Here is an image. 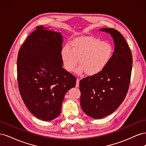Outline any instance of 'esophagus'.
Wrapping results in <instances>:
<instances>
[{
    "label": "esophagus",
    "mask_w": 146,
    "mask_h": 146,
    "mask_svg": "<svg viewBox=\"0 0 146 146\" xmlns=\"http://www.w3.org/2000/svg\"><path fill=\"white\" fill-rule=\"evenodd\" d=\"M79 82H80V79L77 78V82H76V87L78 88L79 87Z\"/></svg>",
    "instance_id": "34e87169"
}]
</instances>
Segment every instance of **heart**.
<instances>
[{
  "label": "heart",
  "instance_id": "obj_1",
  "mask_svg": "<svg viewBox=\"0 0 146 146\" xmlns=\"http://www.w3.org/2000/svg\"><path fill=\"white\" fill-rule=\"evenodd\" d=\"M113 53V47L110 42L94 37L86 36L75 39L70 47H63L60 55L66 71H73L78 63L80 66L77 69V73L85 72L88 76H92L103 71L111 60Z\"/></svg>",
  "mask_w": 146,
  "mask_h": 146
}]
</instances>
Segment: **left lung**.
I'll use <instances>...</instances> for the list:
<instances>
[{
    "instance_id": "1",
    "label": "left lung",
    "mask_w": 146,
    "mask_h": 146,
    "mask_svg": "<svg viewBox=\"0 0 146 146\" xmlns=\"http://www.w3.org/2000/svg\"><path fill=\"white\" fill-rule=\"evenodd\" d=\"M99 30L112 36L113 55L103 71L82 79L79 84L81 108L94 119L111 114L122 103L129 90L133 63L130 48L120 32L111 28Z\"/></svg>"
}]
</instances>
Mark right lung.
I'll list each match as a JSON object with an SVG mask.
<instances>
[{"instance_id":"add662e5","label":"right lung","mask_w":146,"mask_h":146,"mask_svg":"<svg viewBox=\"0 0 146 146\" xmlns=\"http://www.w3.org/2000/svg\"><path fill=\"white\" fill-rule=\"evenodd\" d=\"M60 32L38 26L20 48L17 73L21 98L29 111L51 121L61 111L64 95L76 86V78L63 68Z\"/></svg>"}]
</instances>
